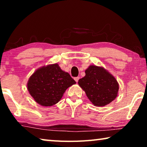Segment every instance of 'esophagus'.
Masks as SVG:
<instances>
[{
  "label": "esophagus",
  "instance_id": "34e87169",
  "mask_svg": "<svg viewBox=\"0 0 147 147\" xmlns=\"http://www.w3.org/2000/svg\"><path fill=\"white\" fill-rule=\"evenodd\" d=\"M79 79H80V77H78H78H75V78H74V80H75L76 82H78Z\"/></svg>",
  "mask_w": 147,
  "mask_h": 147
}]
</instances>
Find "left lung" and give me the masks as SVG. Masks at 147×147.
Here are the masks:
<instances>
[{
	"label": "left lung",
	"mask_w": 147,
	"mask_h": 147,
	"mask_svg": "<svg viewBox=\"0 0 147 147\" xmlns=\"http://www.w3.org/2000/svg\"><path fill=\"white\" fill-rule=\"evenodd\" d=\"M86 76L78 80V85L95 106H104L117 97L119 84L112 74L104 67L90 65Z\"/></svg>",
	"instance_id": "1"
}]
</instances>
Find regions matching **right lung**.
Listing matches in <instances>:
<instances>
[{
	"label": "right lung",
	"mask_w": 147,
	"mask_h": 147,
	"mask_svg": "<svg viewBox=\"0 0 147 147\" xmlns=\"http://www.w3.org/2000/svg\"><path fill=\"white\" fill-rule=\"evenodd\" d=\"M76 82L58 64L39 68L30 77L27 89L35 101L43 106H51L60 100L66 89Z\"/></svg>",
	"instance_id": "right-lung-1"
}]
</instances>
